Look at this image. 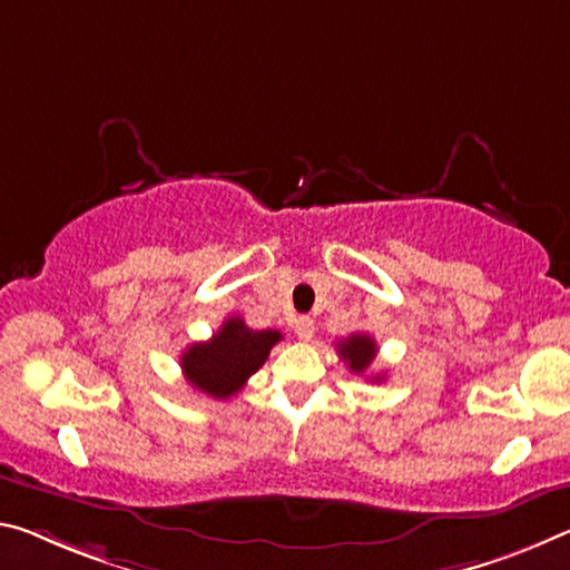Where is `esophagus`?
<instances>
[{
  "instance_id": "esophagus-1",
  "label": "esophagus",
  "mask_w": 570,
  "mask_h": 570,
  "mask_svg": "<svg viewBox=\"0 0 570 570\" xmlns=\"http://www.w3.org/2000/svg\"><path fill=\"white\" fill-rule=\"evenodd\" d=\"M296 337L299 340H312L314 337V330H317V324H314L312 317H299L296 320Z\"/></svg>"
}]
</instances>
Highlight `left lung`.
I'll return each mask as SVG.
<instances>
[{
  "mask_svg": "<svg viewBox=\"0 0 570 570\" xmlns=\"http://www.w3.org/2000/svg\"><path fill=\"white\" fill-rule=\"evenodd\" d=\"M337 355L345 360L350 373L363 375V373H367V367L373 365V360L377 355V345L370 334L357 332V334H350L347 340L337 342ZM383 377L385 375H373V381H383Z\"/></svg>",
  "mask_w": 570,
  "mask_h": 570,
  "instance_id": "left-lung-1",
  "label": "left lung"
}]
</instances>
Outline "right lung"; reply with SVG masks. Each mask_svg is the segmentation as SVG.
I'll list each match as a JSON object with an SVG mask.
<instances>
[{"instance_id":"obj_1","label":"right lung","mask_w":570,"mask_h":570,"mask_svg":"<svg viewBox=\"0 0 570 570\" xmlns=\"http://www.w3.org/2000/svg\"><path fill=\"white\" fill-rule=\"evenodd\" d=\"M278 340L282 332L250 330L240 317H228L210 340L189 345L179 365L189 385L215 401H228L266 363Z\"/></svg>"}]
</instances>
